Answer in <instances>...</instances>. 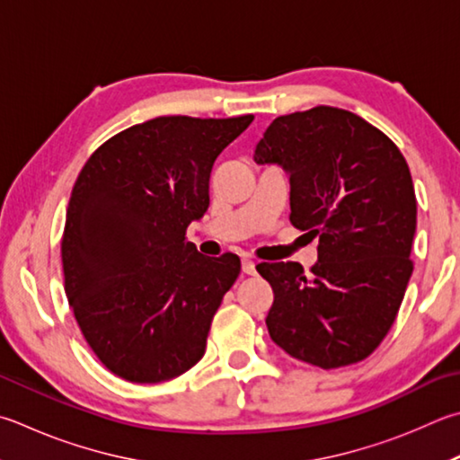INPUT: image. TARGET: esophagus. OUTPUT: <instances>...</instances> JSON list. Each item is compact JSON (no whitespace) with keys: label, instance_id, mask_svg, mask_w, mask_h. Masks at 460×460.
<instances>
[{"label":"esophagus","instance_id":"obj_1","mask_svg":"<svg viewBox=\"0 0 460 460\" xmlns=\"http://www.w3.org/2000/svg\"><path fill=\"white\" fill-rule=\"evenodd\" d=\"M241 270H243L245 275H255V261H253V259H243V261H241Z\"/></svg>","mask_w":460,"mask_h":460}]
</instances>
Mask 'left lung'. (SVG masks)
Returning a JSON list of instances; mask_svg holds the SVG:
<instances>
[{
  "mask_svg": "<svg viewBox=\"0 0 460 460\" xmlns=\"http://www.w3.org/2000/svg\"><path fill=\"white\" fill-rule=\"evenodd\" d=\"M253 158L289 174V221L320 237L310 273L296 261L257 265L273 289L271 340L323 370L364 360L394 323L414 270L406 158L382 130L333 106L278 116Z\"/></svg>",
  "mask_w": 460,
  "mask_h": 460,
  "instance_id": "left-lung-1",
  "label": "left lung"
}]
</instances>
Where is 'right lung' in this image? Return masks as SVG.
<instances>
[{"label": "right lung", "instance_id": "add662e5", "mask_svg": "<svg viewBox=\"0 0 460 460\" xmlns=\"http://www.w3.org/2000/svg\"><path fill=\"white\" fill-rule=\"evenodd\" d=\"M252 120L158 116L82 166L62 235L64 289L92 352L120 378L164 382L203 358L241 261L201 255L185 233L207 211L217 156Z\"/></svg>", "mask_w": 460, "mask_h": 460}]
</instances>
